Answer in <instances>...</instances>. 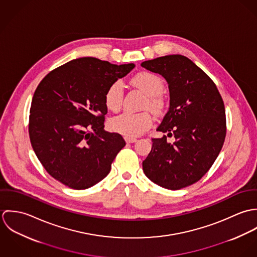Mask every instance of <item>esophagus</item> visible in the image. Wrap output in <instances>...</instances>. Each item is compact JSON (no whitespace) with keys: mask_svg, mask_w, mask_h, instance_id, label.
<instances>
[{"mask_svg":"<svg viewBox=\"0 0 257 257\" xmlns=\"http://www.w3.org/2000/svg\"><path fill=\"white\" fill-rule=\"evenodd\" d=\"M124 141H125V143H127V144H133V143H136V142H137V139H136V138L124 137Z\"/></svg>","mask_w":257,"mask_h":257,"instance_id":"34e87169","label":"esophagus"}]
</instances>
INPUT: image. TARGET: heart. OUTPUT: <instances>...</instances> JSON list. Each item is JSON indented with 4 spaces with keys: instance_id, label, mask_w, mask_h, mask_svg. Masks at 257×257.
Here are the masks:
<instances>
[{
    "instance_id": "heart-1",
    "label": "heart",
    "mask_w": 257,
    "mask_h": 257,
    "mask_svg": "<svg viewBox=\"0 0 257 257\" xmlns=\"http://www.w3.org/2000/svg\"><path fill=\"white\" fill-rule=\"evenodd\" d=\"M133 84L141 89L147 96L145 104L147 108L156 113L160 112L164 107V100L160 96L163 91L164 84L162 79L150 72H142L133 78ZM123 97L122 83L117 80L108 88L105 95V103L109 110H119ZM152 117L147 112H131L124 111L110 119L111 128L125 137H139L144 134L151 125Z\"/></svg>"
}]
</instances>
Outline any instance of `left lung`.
<instances>
[{
    "instance_id": "1",
    "label": "left lung",
    "mask_w": 257,
    "mask_h": 257,
    "mask_svg": "<svg viewBox=\"0 0 257 257\" xmlns=\"http://www.w3.org/2000/svg\"><path fill=\"white\" fill-rule=\"evenodd\" d=\"M142 66L168 84L169 109L156 131L175 138L173 144L166 136L152 139L144 172L153 183L179 190L199 181L220 153L226 133L223 101L212 79L186 56L157 57Z\"/></svg>"
}]
</instances>
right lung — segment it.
<instances>
[{
  "label": "right lung",
  "instance_id": "right-lung-1",
  "mask_svg": "<svg viewBox=\"0 0 257 257\" xmlns=\"http://www.w3.org/2000/svg\"><path fill=\"white\" fill-rule=\"evenodd\" d=\"M135 66L81 57L41 80L32 101L29 133L38 160L54 179L84 190L110 173L125 142L104 130L105 95Z\"/></svg>",
  "mask_w": 257,
  "mask_h": 257
}]
</instances>
